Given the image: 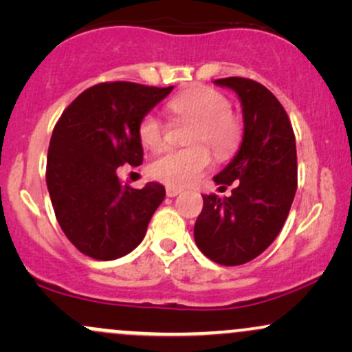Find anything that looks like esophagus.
<instances>
[{"instance_id":"1","label":"esophagus","mask_w":352,"mask_h":352,"mask_svg":"<svg viewBox=\"0 0 352 352\" xmlns=\"http://www.w3.org/2000/svg\"><path fill=\"white\" fill-rule=\"evenodd\" d=\"M179 193H182V188L177 187H167V197H177Z\"/></svg>"}]
</instances>
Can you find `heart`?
<instances>
[{"instance_id": "1", "label": "heart", "mask_w": 352, "mask_h": 352, "mask_svg": "<svg viewBox=\"0 0 352 352\" xmlns=\"http://www.w3.org/2000/svg\"><path fill=\"white\" fill-rule=\"evenodd\" d=\"M172 119H188L195 125L190 132L187 148H168L148 165L155 180L170 187H184L208 168L212 148L218 159H227L236 151L241 140L240 119L230 109V99L217 89L199 86L180 92L167 104ZM139 137L145 147L159 151L167 140V125L159 116L148 112L139 124Z\"/></svg>"}]
</instances>
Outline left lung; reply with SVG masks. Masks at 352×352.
I'll list each match as a JSON object with an SVG mask.
<instances>
[{
    "label": "left lung",
    "mask_w": 352,
    "mask_h": 352,
    "mask_svg": "<svg viewBox=\"0 0 352 352\" xmlns=\"http://www.w3.org/2000/svg\"><path fill=\"white\" fill-rule=\"evenodd\" d=\"M243 106V142L213 180L232 195H204L193 235L205 256L223 266L254 260L281 232L298 187L296 140L285 107L263 84L246 78L217 79Z\"/></svg>",
    "instance_id": "1"
}]
</instances>
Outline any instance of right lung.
I'll return each mask as SVG.
<instances>
[{
  "mask_svg": "<svg viewBox=\"0 0 352 352\" xmlns=\"http://www.w3.org/2000/svg\"><path fill=\"white\" fill-rule=\"evenodd\" d=\"M173 86L116 80L86 89L52 131L46 182L59 227L80 253L116 260L131 253L165 199L160 184L132 188L116 170L142 164L139 124Z\"/></svg>",
  "mask_w": 352,
  "mask_h": 352,
  "instance_id": "1",
  "label": "right lung"
}]
</instances>
